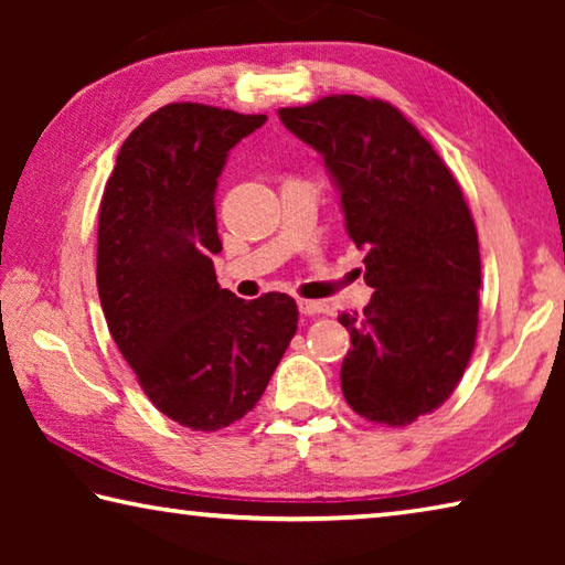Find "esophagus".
I'll return each instance as SVG.
<instances>
[{
  "label": "esophagus",
  "mask_w": 565,
  "mask_h": 565,
  "mask_svg": "<svg viewBox=\"0 0 565 565\" xmlns=\"http://www.w3.org/2000/svg\"><path fill=\"white\" fill-rule=\"evenodd\" d=\"M299 311L303 313V317H319V313H327V303L321 301H306V299H299Z\"/></svg>",
  "instance_id": "34e87169"
}]
</instances>
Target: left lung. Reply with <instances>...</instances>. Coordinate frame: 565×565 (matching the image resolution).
Here are the masks:
<instances>
[{
    "mask_svg": "<svg viewBox=\"0 0 565 565\" xmlns=\"http://www.w3.org/2000/svg\"><path fill=\"white\" fill-rule=\"evenodd\" d=\"M323 157L374 296L341 313L351 351L341 391L359 416L408 426L454 394L478 331L481 254L463 191L388 102L331 94L279 109Z\"/></svg>",
    "mask_w": 565,
    "mask_h": 565,
    "instance_id": "left-lung-1",
    "label": "left lung"
}]
</instances>
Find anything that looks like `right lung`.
Wrapping results in <instances>:
<instances>
[{"label": "right lung", "mask_w": 565, "mask_h": 565, "mask_svg": "<svg viewBox=\"0 0 565 565\" xmlns=\"http://www.w3.org/2000/svg\"><path fill=\"white\" fill-rule=\"evenodd\" d=\"M264 114L177 102L124 141L104 186L97 286L104 319L151 404L218 431L262 398L296 333L286 294L244 301L216 281V179Z\"/></svg>", "instance_id": "right-lung-1"}]
</instances>
